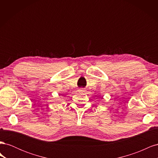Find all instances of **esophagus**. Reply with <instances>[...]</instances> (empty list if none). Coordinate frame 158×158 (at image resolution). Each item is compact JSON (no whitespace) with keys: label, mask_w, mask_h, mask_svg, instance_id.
Masks as SVG:
<instances>
[{"label":"esophagus","mask_w":158,"mask_h":158,"mask_svg":"<svg viewBox=\"0 0 158 158\" xmlns=\"http://www.w3.org/2000/svg\"><path fill=\"white\" fill-rule=\"evenodd\" d=\"M80 90L81 91V92H84V90H85V89H84L83 88H81L80 89Z\"/></svg>","instance_id":"esophagus-1"}]
</instances>
